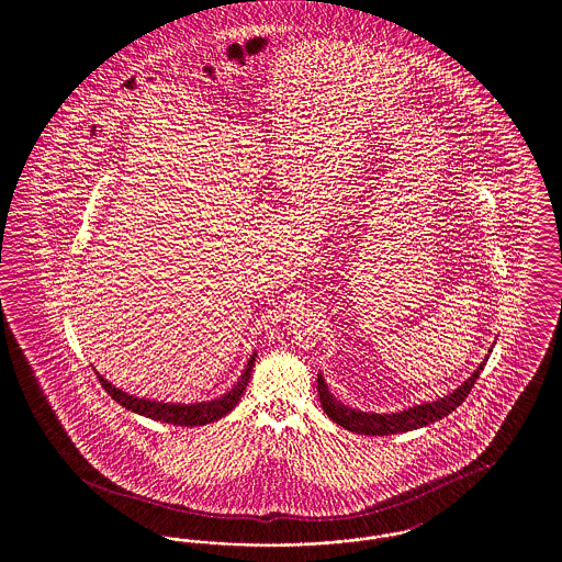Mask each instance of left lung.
Segmentation results:
<instances>
[{
	"mask_svg": "<svg viewBox=\"0 0 562 562\" xmlns=\"http://www.w3.org/2000/svg\"><path fill=\"white\" fill-rule=\"evenodd\" d=\"M493 351V348L488 349ZM488 356L479 364V369L470 374L457 390L451 394H447L445 398H438L434 402H424V404H415L408 406L398 413H367V411H358L351 408L348 404L337 401L330 392L328 385L324 381L322 373H318V396H321L322 408L324 413L341 428L356 431V434H364V436H390V434H401V431H411V429L424 428L429 426L442 417H447L449 413H453L454 408L461 402L468 398L470 390L474 387L476 379L481 376L482 369L486 364Z\"/></svg>",
	"mask_w": 562,
	"mask_h": 562,
	"instance_id": "left-lung-1",
	"label": "left lung"
}]
</instances>
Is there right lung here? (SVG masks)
Here are the masks:
<instances>
[{
    "label": "right lung",
    "instance_id": "right-lung-1",
    "mask_svg": "<svg viewBox=\"0 0 562 562\" xmlns=\"http://www.w3.org/2000/svg\"><path fill=\"white\" fill-rule=\"evenodd\" d=\"M255 358L257 351H252V356L248 358L244 371H241L240 379L234 383V387L229 392H225L223 396L214 398V401L193 402V404H181V402H164V401H149V398H138L133 394L122 392L120 387L111 385L103 374H99L101 385L105 387L109 396L117 404H122L124 408L133 411L136 415L149 417L154 422H161V424H172V426H181V428H193V426H206L213 424L216 419L225 417L227 413H232L236 408V404L240 402L241 394L246 392L248 379L252 374V367H255Z\"/></svg>",
    "mask_w": 562,
    "mask_h": 562
}]
</instances>
